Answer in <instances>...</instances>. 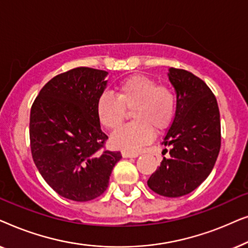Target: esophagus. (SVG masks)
Listing matches in <instances>:
<instances>
[{
    "mask_svg": "<svg viewBox=\"0 0 248 248\" xmlns=\"http://www.w3.org/2000/svg\"><path fill=\"white\" fill-rule=\"evenodd\" d=\"M122 155H123L124 158H137L139 154L138 152H128V151H123L122 152Z\"/></svg>",
    "mask_w": 248,
    "mask_h": 248,
    "instance_id": "obj_1",
    "label": "esophagus"
}]
</instances>
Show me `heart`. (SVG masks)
Instances as JSON below:
<instances>
[{
    "label": "heart",
    "instance_id": "b5f03b06",
    "mask_svg": "<svg viewBox=\"0 0 248 248\" xmlns=\"http://www.w3.org/2000/svg\"><path fill=\"white\" fill-rule=\"evenodd\" d=\"M115 96L103 93L96 104L97 117L103 126L116 130L123 124L127 110L132 111L133 123L111 135V145L121 150L137 152L154 138V130L162 132L175 118L177 98L166 84L155 79L135 74L117 84Z\"/></svg>",
    "mask_w": 248,
    "mask_h": 248
}]
</instances>
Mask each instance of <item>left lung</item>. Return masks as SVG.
I'll use <instances>...</instances> for the list:
<instances>
[{
  "label": "left lung",
  "mask_w": 248,
  "mask_h": 248,
  "mask_svg": "<svg viewBox=\"0 0 248 248\" xmlns=\"http://www.w3.org/2000/svg\"><path fill=\"white\" fill-rule=\"evenodd\" d=\"M177 93L175 118L162 144L169 152L148 179L155 193L167 198L188 194L210 175L221 147L220 113L216 96L189 71L169 69Z\"/></svg>",
  "instance_id": "8db88e82"
}]
</instances>
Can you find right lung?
I'll return each instance as SVG.
<instances>
[{"label": "right lung", "instance_id": "1", "mask_svg": "<svg viewBox=\"0 0 248 248\" xmlns=\"http://www.w3.org/2000/svg\"><path fill=\"white\" fill-rule=\"evenodd\" d=\"M104 70L80 66L57 74L30 110L31 155L47 184L63 198L90 201L106 191L120 151L105 147L96 104L106 87Z\"/></svg>", "mask_w": 248, "mask_h": 248}]
</instances>
